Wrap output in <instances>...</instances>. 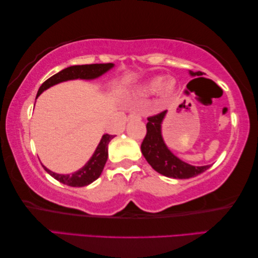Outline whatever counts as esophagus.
<instances>
[{"label":"esophagus","mask_w":258,"mask_h":258,"mask_svg":"<svg viewBox=\"0 0 258 258\" xmlns=\"http://www.w3.org/2000/svg\"><path fill=\"white\" fill-rule=\"evenodd\" d=\"M136 117H139L137 114H130V115L128 116V119L132 120V119H136Z\"/></svg>","instance_id":"esophagus-1"}]
</instances>
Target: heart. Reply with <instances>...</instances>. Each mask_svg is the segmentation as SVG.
I'll list each match as a JSON object with an SVG mask.
<instances>
[{
  "label": "heart",
  "mask_w": 258,
  "mask_h": 258,
  "mask_svg": "<svg viewBox=\"0 0 258 258\" xmlns=\"http://www.w3.org/2000/svg\"><path fill=\"white\" fill-rule=\"evenodd\" d=\"M175 87H176L175 80L172 79L163 80L162 78L157 77L147 82L144 86V88H143V90H144V92L147 95L157 94L159 91L160 95L163 97H167L174 92Z\"/></svg>",
  "instance_id": "obj_1"
}]
</instances>
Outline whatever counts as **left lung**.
<instances>
[{"label": "left lung", "instance_id": "1", "mask_svg": "<svg viewBox=\"0 0 258 258\" xmlns=\"http://www.w3.org/2000/svg\"><path fill=\"white\" fill-rule=\"evenodd\" d=\"M188 74L193 78L202 75L201 72L192 71H188ZM166 114L167 111H164L147 119L149 120L146 124L147 133L141 146L142 153L146 161L151 164V167L155 171L169 177V178L186 179L206 171L210 166H192L176 157L168 149L162 137V123Z\"/></svg>", "mask_w": 258, "mask_h": 258}]
</instances>
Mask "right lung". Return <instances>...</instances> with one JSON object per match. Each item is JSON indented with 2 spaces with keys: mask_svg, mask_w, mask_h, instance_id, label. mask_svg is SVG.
Masks as SVG:
<instances>
[{
  "mask_svg": "<svg viewBox=\"0 0 258 258\" xmlns=\"http://www.w3.org/2000/svg\"><path fill=\"white\" fill-rule=\"evenodd\" d=\"M114 64L108 62V64H91V65H74L70 66L67 69L58 72L57 74L52 75L46 81L42 83L39 91H37L36 98L42 92L49 89L50 87L56 86L58 83L70 81V80H95L98 79L101 75L107 73L109 70H112ZM114 136L112 135H103L98 146L92 154V157L89 159L82 168H80L78 171L73 174H57L49 170L48 168L44 167V170L51 175L54 179L60 181L62 184L69 185L73 187H82L91 184L101 175V171L105 167V163L107 161L108 157V143Z\"/></svg>",
  "mask_w": 258,
  "mask_h": 258,
  "instance_id": "add662e5",
  "label": "right lung"
}]
</instances>
